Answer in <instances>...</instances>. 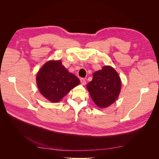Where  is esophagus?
Returning <instances> with one entry per match:
<instances>
[{
    "label": "esophagus",
    "mask_w": 159,
    "mask_h": 159,
    "mask_svg": "<svg viewBox=\"0 0 159 159\" xmlns=\"http://www.w3.org/2000/svg\"><path fill=\"white\" fill-rule=\"evenodd\" d=\"M80 81H81V84H82L83 85H85L86 84V80L85 79H84V78H81Z\"/></svg>",
    "instance_id": "esophagus-1"
}]
</instances>
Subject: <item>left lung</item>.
<instances>
[{"label":"left lung","mask_w":159,"mask_h":159,"mask_svg":"<svg viewBox=\"0 0 159 159\" xmlns=\"http://www.w3.org/2000/svg\"><path fill=\"white\" fill-rule=\"evenodd\" d=\"M87 85L91 99L99 108H106L115 102L121 89V80L113 67L105 66L95 71Z\"/></svg>","instance_id":"obj_1"}]
</instances>
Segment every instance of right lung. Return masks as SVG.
<instances>
[{"instance_id":"add662e5","label":"right lung","mask_w":159,"mask_h":159,"mask_svg":"<svg viewBox=\"0 0 159 159\" xmlns=\"http://www.w3.org/2000/svg\"><path fill=\"white\" fill-rule=\"evenodd\" d=\"M36 84L40 93L52 103H58L71 89L80 83L60 60H50L43 65L36 75Z\"/></svg>"}]
</instances>
